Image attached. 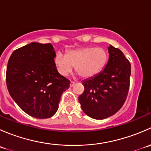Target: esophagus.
Returning <instances> with one entry per match:
<instances>
[{
	"label": "esophagus",
	"instance_id": "esophagus-1",
	"mask_svg": "<svg viewBox=\"0 0 151 151\" xmlns=\"http://www.w3.org/2000/svg\"><path fill=\"white\" fill-rule=\"evenodd\" d=\"M76 84V83L75 82H74V81H71V83H70V87H73L74 86V85Z\"/></svg>",
	"mask_w": 151,
	"mask_h": 151
}]
</instances>
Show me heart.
Segmentation results:
<instances>
[{"label": "heart", "mask_w": 151, "mask_h": 151, "mask_svg": "<svg viewBox=\"0 0 151 151\" xmlns=\"http://www.w3.org/2000/svg\"><path fill=\"white\" fill-rule=\"evenodd\" d=\"M108 60V54L103 48L83 47L69 50L66 55L58 52L54 63L59 74L68 76L75 66L76 72L84 79L91 78L99 74Z\"/></svg>", "instance_id": "b5f03b06"}]
</instances>
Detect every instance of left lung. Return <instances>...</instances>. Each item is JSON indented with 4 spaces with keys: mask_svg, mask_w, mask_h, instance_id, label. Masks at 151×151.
<instances>
[{
    "mask_svg": "<svg viewBox=\"0 0 151 151\" xmlns=\"http://www.w3.org/2000/svg\"><path fill=\"white\" fill-rule=\"evenodd\" d=\"M109 60L99 74L83 82L85 91L79 96L86 115L97 120L116 113L123 106L129 90L131 64L121 50L108 47Z\"/></svg>",
    "mask_w": 151,
    "mask_h": 151,
    "instance_id": "8db88e82",
    "label": "left lung"
}]
</instances>
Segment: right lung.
<instances>
[{"label": "right lung", "mask_w": 151, "mask_h": 151, "mask_svg": "<svg viewBox=\"0 0 151 151\" xmlns=\"http://www.w3.org/2000/svg\"><path fill=\"white\" fill-rule=\"evenodd\" d=\"M50 43L32 42L14 50L8 61L6 80L12 98L25 112L39 119L51 118L58 109L70 81L54 63Z\"/></svg>", "instance_id": "add662e5"}]
</instances>
